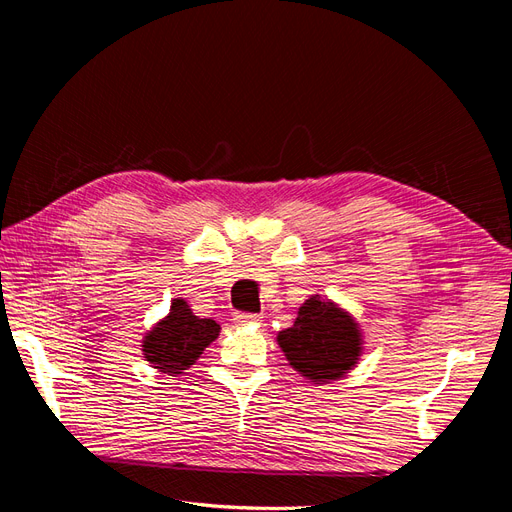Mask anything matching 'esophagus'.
<instances>
[{
    "instance_id": "34e87169",
    "label": "esophagus",
    "mask_w": 512,
    "mask_h": 512,
    "mask_svg": "<svg viewBox=\"0 0 512 512\" xmlns=\"http://www.w3.org/2000/svg\"><path fill=\"white\" fill-rule=\"evenodd\" d=\"M235 322H237V324H258V322H260V316L239 312V314H235Z\"/></svg>"
}]
</instances>
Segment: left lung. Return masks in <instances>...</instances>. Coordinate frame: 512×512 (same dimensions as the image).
<instances>
[{
  "instance_id": "8db88e82",
  "label": "left lung",
  "mask_w": 512,
  "mask_h": 512,
  "mask_svg": "<svg viewBox=\"0 0 512 512\" xmlns=\"http://www.w3.org/2000/svg\"><path fill=\"white\" fill-rule=\"evenodd\" d=\"M277 344L288 363L314 384L344 378L363 352L359 324L333 301L309 297L292 327L280 331Z\"/></svg>"
}]
</instances>
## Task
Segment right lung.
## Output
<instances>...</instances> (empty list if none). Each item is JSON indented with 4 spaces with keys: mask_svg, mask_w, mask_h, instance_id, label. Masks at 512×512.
Segmentation results:
<instances>
[{
    "mask_svg": "<svg viewBox=\"0 0 512 512\" xmlns=\"http://www.w3.org/2000/svg\"><path fill=\"white\" fill-rule=\"evenodd\" d=\"M220 335V324L192 314L188 301L175 299L170 312L143 339L145 359L162 374L175 376L196 363Z\"/></svg>",
    "mask_w": 512,
    "mask_h": 512,
    "instance_id": "obj_1",
    "label": "right lung"
}]
</instances>
